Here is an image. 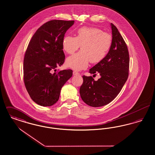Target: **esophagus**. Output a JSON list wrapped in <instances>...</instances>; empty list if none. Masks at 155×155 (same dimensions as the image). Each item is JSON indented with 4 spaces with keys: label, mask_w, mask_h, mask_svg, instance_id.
<instances>
[{
    "label": "esophagus",
    "mask_w": 155,
    "mask_h": 155,
    "mask_svg": "<svg viewBox=\"0 0 155 155\" xmlns=\"http://www.w3.org/2000/svg\"><path fill=\"white\" fill-rule=\"evenodd\" d=\"M73 75H80V73L76 71H73Z\"/></svg>",
    "instance_id": "1"
}]
</instances>
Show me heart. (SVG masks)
I'll list each match as a JSON object with an SVG mask.
<instances>
[{"label": "heart", "mask_w": 155, "mask_h": 155, "mask_svg": "<svg viewBox=\"0 0 155 155\" xmlns=\"http://www.w3.org/2000/svg\"><path fill=\"white\" fill-rule=\"evenodd\" d=\"M111 43L110 34L95 27H82L77 30L76 37L66 35L63 39V49L68 54L74 53L81 46V51L66 59L67 66L81 70L88 67L89 61L101 62L107 54Z\"/></svg>", "instance_id": "b5f03b06"}]
</instances>
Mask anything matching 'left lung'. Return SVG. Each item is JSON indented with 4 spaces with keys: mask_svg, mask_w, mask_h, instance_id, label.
<instances>
[{
    "mask_svg": "<svg viewBox=\"0 0 155 155\" xmlns=\"http://www.w3.org/2000/svg\"><path fill=\"white\" fill-rule=\"evenodd\" d=\"M112 43L102 61L89 70L91 74L99 73L101 78L95 81L92 76L83 75L80 89L82 101L92 107H101L117 96L128 77L130 58L127 46L117 27L111 23Z\"/></svg>",
    "mask_w": 155,
    "mask_h": 155,
    "instance_id": "8db88e82",
    "label": "left lung"
}]
</instances>
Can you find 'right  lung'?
I'll return each mask as SVG.
<instances>
[{"label":"right lung","instance_id":"obj_1","mask_svg":"<svg viewBox=\"0 0 155 155\" xmlns=\"http://www.w3.org/2000/svg\"><path fill=\"white\" fill-rule=\"evenodd\" d=\"M74 22H46L37 30L28 45L24 59V82L31 98L39 105L51 106L56 103L62 87L72 77L70 69L54 71L64 62L62 42Z\"/></svg>","mask_w":155,"mask_h":155}]
</instances>
